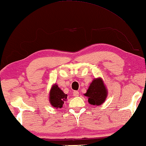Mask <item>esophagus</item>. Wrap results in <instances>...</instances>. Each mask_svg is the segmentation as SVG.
Wrapping results in <instances>:
<instances>
[{
    "label": "esophagus",
    "instance_id": "1",
    "mask_svg": "<svg viewBox=\"0 0 146 146\" xmlns=\"http://www.w3.org/2000/svg\"><path fill=\"white\" fill-rule=\"evenodd\" d=\"M73 93L74 96H79V92L78 91H74Z\"/></svg>",
    "mask_w": 146,
    "mask_h": 146
}]
</instances>
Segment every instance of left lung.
Returning <instances> with one entry per match:
<instances>
[{
    "instance_id": "1",
    "label": "left lung",
    "mask_w": 146,
    "mask_h": 146,
    "mask_svg": "<svg viewBox=\"0 0 146 146\" xmlns=\"http://www.w3.org/2000/svg\"><path fill=\"white\" fill-rule=\"evenodd\" d=\"M85 96L89 98L88 102L91 105H102L107 96V91L102 79L97 78L92 81Z\"/></svg>"
}]
</instances>
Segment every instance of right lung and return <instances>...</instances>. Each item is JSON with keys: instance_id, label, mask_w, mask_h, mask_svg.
I'll list each match as a JSON object with an SVG mask.
<instances>
[{"instance_id": "add662e5", "label": "right lung", "mask_w": 146, "mask_h": 146, "mask_svg": "<svg viewBox=\"0 0 146 146\" xmlns=\"http://www.w3.org/2000/svg\"><path fill=\"white\" fill-rule=\"evenodd\" d=\"M68 95L64 94L56 84L52 87L50 92V102L55 108H61Z\"/></svg>"}]
</instances>
